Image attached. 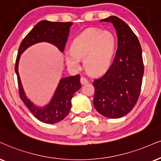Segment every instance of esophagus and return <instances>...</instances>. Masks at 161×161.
Segmentation results:
<instances>
[{"instance_id":"esophagus-1","label":"esophagus","mask_w":161,"mask_h":161,"mask_svg":"<svg viewBox=\"0 0 161 161\" xmlns=\"http://www.w3.org/2000/svg\"><path fill=\"white\" fill-rule=\"evenodd\" d=\"M80 82H81V84H86L89 82V80H87V79L85 77H80Z\"/></svg>"}]
</instances>
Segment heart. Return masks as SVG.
Here are the masks:
<instances>
[{"label":"heart","mask_w":161,"mask_h":161,"mask_svg":"<svg viewBox=\"0 0 161 161\" xmlns=\"http://www.w3.org/2000/svg\"><path fill=\"white\" fill-rule=\"evenodd\" d=\"M116 39L109 31L88 29L73 41L71 52L65 55L66 64L73 69L80 68V59H84L85 68L90 73H104L112 63Z\"/></svg>","instance_id":"1"}]
</instances>
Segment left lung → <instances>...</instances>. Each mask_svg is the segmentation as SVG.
Returning a JSON list of instances; mask_svg holds the SVG:
<instances>
[{"instance_id": "1", "label": "left lung", "mask_w": 161, "mask_h": 161, "mask_svg": "<svg viewBox=\"0 0 161 161\" xmlns=\"http://www.w3.org/2000/svg\"><path fill=\"white\" fill-rule=\"evenodd\" d=\"M102 21L114 25L118 49L110 68L93 81V104L102 116L118 119L132 110L140 96L144 73L142 47L135 33L119 18L110 16Z\"/></svg>"}]
</instances>
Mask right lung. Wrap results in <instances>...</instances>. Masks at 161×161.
<instances>
[{
	"instance_id": "1",
	"label": "right lung",
	"mask_w": 161,
	"mask_h": 161,
	"mask_svg": "<svg viewBox=\"0 0 161 161\" xmlns=\"http://www.w3.org/2000/svg\"><path fill=\"white\" fill-rule=\"evenodd\" d=\"M71 25L72 23L71 22H51L46 20L39 21L25 37L18 51L15 71L17 75L20 98L37 119L46 124H54L60 122L69 114L71 109V98L74 93L81 87L80 75L61 79L51 102L41 108L33 104L25 96L18 71L19 58L27 47L41 42L51 43L63 52Z\"/></svg>"
}]
</instances>
